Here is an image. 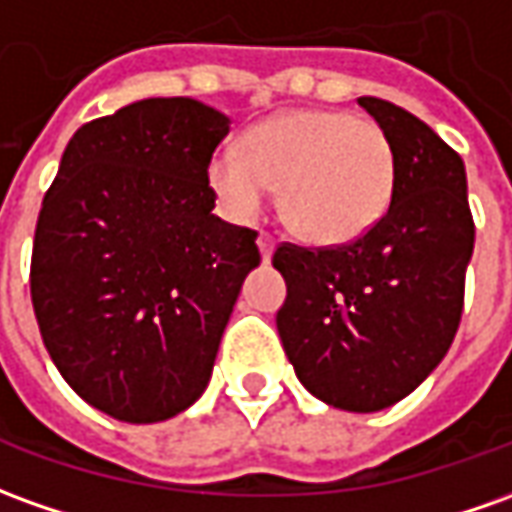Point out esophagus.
<instances>
[{
    "label": "esophagus",
    "mask_w": 512,
    "mask_h": 512,
    "mask_svg": "<svg viewBox=\"0 0 512 512\" xmlns=\"http://www.w3.org/2000/svg\"><path fill=\"white\" fill-rule=\"evenodd\" d=\"M256 242H259V250H262V262H270V256H273V248H276V236L267 234V231H262Z\"/></svg>",
    "instance_id": "esophagus-1"
}]
</instances>
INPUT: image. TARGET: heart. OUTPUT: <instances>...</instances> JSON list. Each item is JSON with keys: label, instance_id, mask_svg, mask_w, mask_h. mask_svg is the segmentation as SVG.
I'll return each instance as SVG.
<instances>
[{"label": "heart", "instance_id": "1", "mask_svg": "<svg viewBox=\"0 0 512 512\" xmlns=\"http://www.w3.org/2000/svg\"><path fill=\"white\" fill-rule=\"evenodd\" d=\"M396 150L373 119L348 111H287L220 147L209 183L228 217L253 222L281 186V211L315 245H345L382 220L396 192Z\"/></svg>", "mask_w": 512, "mask_h": 512}]
</instances>
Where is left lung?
I'll return each instance as SVG.
<instances>
[{
    "instance_id": "left-lung-1",
    "label": "left lung",
    "mask_w": 512,
    "mask_h": 512,
    "mask_svg": "<svg viewBox=\"0 0 512 512\" xmlns=\"http://www.w3.org/2000/svg\"><path fill=\"white\" fill-rule=\"evenodd\" d=\"M396 150L382 220L345 245L281 242L287 281L276 326L301 384L329 407L376 412L410 396L460 326L474 217L463 158L410 111L359 97Z\"/></svg>"
}]
</instances>
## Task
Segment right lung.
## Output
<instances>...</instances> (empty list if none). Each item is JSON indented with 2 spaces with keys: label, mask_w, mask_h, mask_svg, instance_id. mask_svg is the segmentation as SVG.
I'll use <instances>...</instances> for the list:
<instances>
[{
  "label": "right lung",
  "mask_w": 512,
  "mask_h": 512,
  "mask_svg": "<svg viewBox=\"0 0 512 512\" xmlns=\"http://www.w3.org/2000/svg\"><path fill=\"white\" fill-rule=\"evenodd\" d=\"M228 116L153 97L86 122L44 195L30 295L77 396L128 424L167 421L211 379L256 231L214 217L209 161Z\"/></svg>",
  "instance_id": "add662e5"
}]
</instances>
